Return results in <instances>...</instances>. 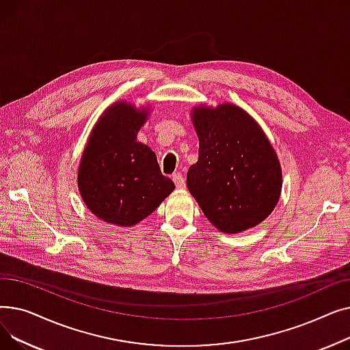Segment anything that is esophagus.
<instances>
[{
    "mask_svg": "<svg viewBox=\"0 0 350 350\" xmlns=\"http://www.w3.org/2000/svg\"><path fill=\"white\" fill-rule=\"evenodd\" d=\"M172 178H173V181H174V185H176L177 189H185V187H186V180H185V177H183L181 173H174V174L172 176Z\"/></svg>",
    "mask_w": 350,
    "mask_h": 350,
    "instance_id": "34e87169",
    "label": "esophagus"
}]
</instances>
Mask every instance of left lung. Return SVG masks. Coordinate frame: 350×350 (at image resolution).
I'll return each instance as SVG.
<instances>
[{"label": "left lung", "instance_id": "8db88e82", "mask_svg": "<svg viewBox=\"0 0 350 350\" xmlns=\"http://www.w3.org/2000/svg\"><path fill=\"white\" fill-rule=\"evenodd\" d=\"M198 160L187 187L208 221L226 234L262 223L278 204L282 172L261 126L232 103L191 110Z\"/></svg>", "mask_w": 350, "mask_h": 350}]
</instances>
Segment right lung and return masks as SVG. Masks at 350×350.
<instances>
[{"label":"right lung","mask_w":350,"mask_h":350,"mask_svg":"<svg viewBox=\"0 0 350 350\" xmlns=\"http://www.w3.org/2000/svg\"><path fill=\"white\" fill-rule=\"evenodd\" d=\"M149 109L116 102L105 110L85 146L78 187L86 207L105 223L133 227L172 194L154 152L137 142Z\"/></svg>","instance_id":"right-lung-1"}]
</instances>
